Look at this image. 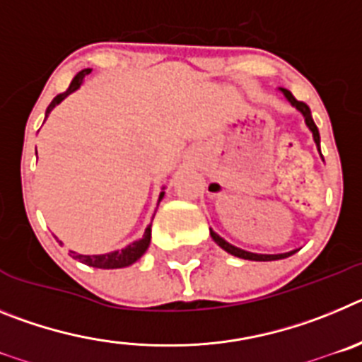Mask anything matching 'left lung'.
Returning a JSON list of instances; mask_svg holds the SVG:
<instances>
[{"label": "left lung", "mask_w": 362, "mask_h": 362, "mask_svg": "<svg viewBox=\"0 0 362 362\" xmlns=\"http://www.w3.org/2000/svg\"><path fill=\"white\" fill-rule=\"evenodd\" d=\"M281 90H283V94L286 95V99H288L290 103H292V107H296L297 110H299L300 114L305 116L306 124H308V129L312 130V134H313V141H315V145H317L319 152H321V145H319V143H321V139H319V130H317V127H315V123H313V119H312V112H310V107L306 103H303V101H299V99L293 98L292 92L286 90V88H281ZM210 235H212L214 241H216L217 245H219L221 248H223V250H225V252H228V254L235 255V257L250 259V261H276V259H284V257H288V255L296 254V252H297V250H293V252H286V254H277V255L252 254V252L241 250V248H238V246H233V245H230V243H226L225 239L219 238V235H217V233L214 232V230H210Z\"/></svg>", "instance_id": "1"}]
</instances>
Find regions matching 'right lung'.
<instances>
[{
	"instance_id": "1",
	"label": "right lung",
	"mask_w": 362,
	"mask_h": 362,
	"mask_svg": "<svg viewBox=\"0 0 362 362\" xmlns=\"http://www.w3.org/2000/svg\"><path fill=\"white\" fill-rule=\"evenodd\" d=\"M86 74H90V69L81 70V72L74 76V79L70 81L69 88H66L65 92H62V94H57L56 98L52 99V103H50L49 108H47V116H49L50 110H52V108L56 107L57 103H62L66 95L72 94L76 88H79V85H81L83 78H85ZM163 194H165V192H161L159 199L163 197ZM150 226H152V225H148V228H146L145 233H143V239L132 243V245H129L127 248H123V250L110 252V254H103V255H81V254H76V252H72V257L79 259L81 263L88 264V267H94V268H123V267H129V264L136 263L137 259L141 257V255L146 252V248H148L150 235H152V230H150Z\"/></svg>"
}]
</instances>
